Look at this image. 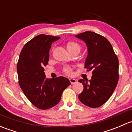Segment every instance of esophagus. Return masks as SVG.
Here are the masks:
<instances>
[{"mask_svg": "<svg viewBox=\"0 0 132 132\" xmlns=\"http://www.w3.org/2000/svg\"><path fill=\"white\" fill-rule=\"evenodd\" d=\"M70 81L71 83V85H73L75 84H76L77 83V80H75V79H73V78H70Z\"/></svg>", "mask_w": 132, "mask_h": 132, "instance_id": "esophagus-1", "label": "esophagus"}]
</instances>
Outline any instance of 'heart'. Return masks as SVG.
<instances>
[{"label":"heart","instance_id":"1","mask_svg":"<svg viewBox=\"0 0 132 132\" xmlns=\"http://www.w3.org/2000/svg\"><path fill=\"white\" fill-rule=\"evenodd\" d=\"M67 48L69 50V51H71L75 49L80 50V44H78L77 42H70L68 43ZM63 71L66 74L70 75L71 73L72 69L70 66H65L63 69Z\"/></svg>","mask_w":132,"mask_h":132}]
</instances>
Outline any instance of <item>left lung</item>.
Returning <instances> with one entry per match:
<instances>
[{
  "label": "left lung",
  "mask_w": 132,
  "mask_h": 132,
  "mask_svg": "<svg viewBox=\"0 0 132 132\" xmlns=\"http://www.w3.org/2000/svg\"><path fill=\"white\" fill-rule=\"evenodd\" d=\"M88 47L85 68L93 70L91 80L80 79L84 90L78 95L81 103L99 108L110 98L119 80V61L111 44L101 35L87 31L76 35Z\"/></svg>",
  "instance_id": "obj_1"
}]
</instances>
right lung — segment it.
I'll use <instances>...</instances> for the list:
<instances>
[{
	"instance_id": "right-lung-1",
	"label": "right lung",
	"mask_w": 132,
	"mask_h": 132,
	"mask_svg": "<svg viewBox=\"0 0 132 132\" xmlns=\"http://www.w3.org/2000/svg\"><path fill=\"white\" fill-rule=\"evenodd\" d=\"M60 38L41 34L24 45L17 64L19 84L28 99L37 108L48 109L59 103L62 92L71 84L67 78H45L44 66L49 59V50Z\"/></svg>"
}]
</instances>
